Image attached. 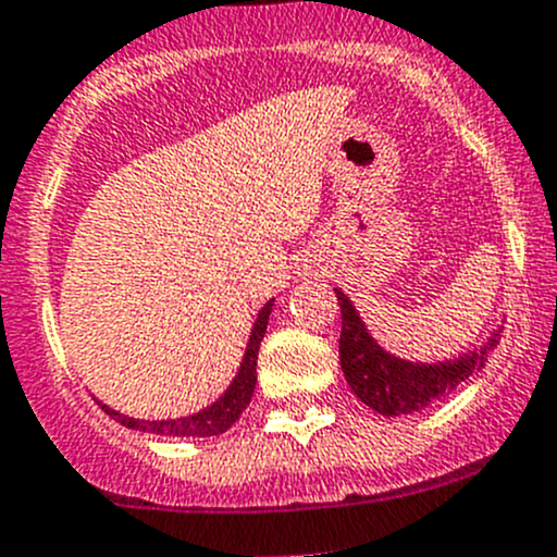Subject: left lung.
<instances>
[{"instance_id": "left-lung-1", "label": "left lung", "mask_w": 557, "mask_h": 557, "mask_svg": "<svg viewBox=\"0 0 557 557\" xmlns=\"http://www.w3.org/2000/svg\"><path fill=\"white\" fill-rule=\"evenodd\" d=\"M343 312V332H339V367L345 372V381L354 388L356 397L370 405L375 413L399 416L416 413L438 403L446 394L455 392L462 381L482 370L487 356L500 343V326L493 329L487 343L476 350L455 356L444 361H408L388 354L377 345L370 329L356 312L354 301L334 288Z\"/></svg>"}]
</instances>
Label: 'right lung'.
<instances>
[{
  "label": "right lung",
  "instance_id": "obj_1",
  "mask_svg": "<svg viewBox=\"0 0 557 557\" xmlns=\"http://www.w3.org/2000/svg\"><path fill=\"white\" fill-rule=\"evenodd\" d=\"M274 299H269L267 305L258 310L256 323L250 329V339H247V350L242 356L239 372L234 375L231 386L214 399L212 405H207L203 410L190 416H180V419H158V422H149V419H133V416H124L119 410L102 405L111 419H116L119 424L129 430H141V433H154V435H169V438H209V435H220L231 428L242 416V410L250 405L252 392H256V364H258V348H261V339L267 334L269 312H272Z\"/></svg>",
  "mask_w": 557,
  "mask_h": 557
}]
</instances>
